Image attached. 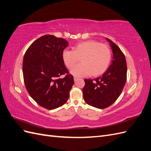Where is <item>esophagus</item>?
I'll return each mask as SVG.
<instances>
[{
  "instance_id": "obj_1",
  "label": "esophagus",
  "mask_w": 151,
  "mask_h": 151,
  "mask_svg": "<svg viewBox=\"0 0 151 151\" xmlns=\"http://www.w3.org/2000/svg\"><path fill=\"white\" fill-rule=\"evenodd\" d=\"M79 79V77H74V81H77V80Z\"/></svg>"
}]
</instances>
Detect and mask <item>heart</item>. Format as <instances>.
I'll list each match as a JSON object with an SVG mask.
<instances>
[{"mask_svg": "<svg viewBox=\"0 0 151 151\" xmlns=\"http://www.w3.org/2000/svg\"><path fill=\"white\" fill-rule=\"evenodd\" d=\"M80 58V65L74 66ZM62 58L72 75L93 76L101 75L106 70L111 59V51L107 45L95 40H88L75 45L72 50H65Z\"/></svg>", "mask_w": 151, "mask_h": 151, "instance_id": "b5f03b06", "label": "heart"}]
</instances>
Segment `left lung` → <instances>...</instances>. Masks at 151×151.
<instances>
[{
    "label": "left lung",
    "instance_id": "1",
    "mask_svg": "<svg viewBox=\"0 0 151 151\" xmlns=\"http://www.w3.org/2000/svg\"><path fill=\"white\" fill-rule=\"evenodd\" d=\"M106 40L113 54L111 65L102 76L94 79H85L83 89L86 103L99 109L108 108L115 102L127 81V66L124 54L111 40Z\"/></svg>",
    "mask_w": 151,
    "mask_h": 151
}]
</instances>
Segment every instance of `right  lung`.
Listing matches in <instances>:
<instances>
[{"mask_svg":"<svg viewBox=\"0 0 151 151\" xmlns=\"http://www.w3.org/2000/svg\"><path fill=\"white\" fill-rule=\"evenodd\" d=\"M68 42L47 35L35 40L26 50L22 62L25 87L40 106L53 109L64 104L74 83L62 58ZM64 75L61 78L60 77Z\"/></svg>","mask_w":151,"mask_h":151,"instance_id":"obj_1","label":"right lung"}]
</instances>
